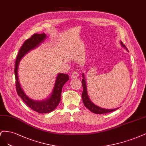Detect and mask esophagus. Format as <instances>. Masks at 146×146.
Returning <instances> with one entry per match:
<instances>
[{"label":"esophagus","instance_id":"esophagus-1","mask_svg":"<svg viewBox=\"0 0 146 146\" xmlns=\"http://www.w3.org/2000/svg\"><path fill=\"white\" fill-rule=\"evenodd\" d=\"M79 76V74L76 71H74L72 72V75H71V77L72 78H77Z\"/></svg>","mask_w":146,"mask_h":146}]
</instances>
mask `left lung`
<instances>
[{
    "instance_id": "1",
    "label": "left lung",
    "mask_w": 146,
    "mask_h": 146,
    "mask_svg": "<svg viewBox=\"0 0 146 146\" xmlns=\"http://www.w3.org/2000/svg\"><path fill=\"white\" fill-rule=\"evenodd\" d=\"M121 44L122 45V46H124V48H125L127 50V48L126 46L124 45V44L122 42H121ZM82 78H83V79L82 80V87H83V92L82 93V101H83L84 106H85L88 109H89V110L94 113H96V114H104V113H108L112 112V111H113L118 109V108H117V109H111V110L110 109H102V108H101L100 107L96 106L95 104H94L93 103L90 101V99H89L88 96L87 95L86 82L85 78H84V75L83 74H82Z\"/></svg>"
}]
</instances>
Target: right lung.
<instances>
[{"label": "right lung", "mask_w": 146, "mask_h": 146, "mask_svg": "<svg viewBox=\"0 0 146 146\" xmlns=\"http://www.w3.org/2000/svg\"><path fill=\"white\" fill-rule=\"evenodd\" d=\"M45 37L46 35L45 33H35L29 39H27L25 41L24 43L22 45L17 56L15 68L16 88L18 95L22 98L23 102L30 108H31L32 110L40 113H47L52 111L56 109V107L59 105L60 101V95L62 87L65 83L67 82L69 79V76L67 74H59L57 78H56L54 88L50 97L48 100L43 101H35L32 100L23 92L18 78L17 70L19 63L21 59L23 56L29 52V51L36 48L37 45H39L40 43H41L45 39Z\"/></svg>", "instance_id": "obj_1"}]
</instances>
